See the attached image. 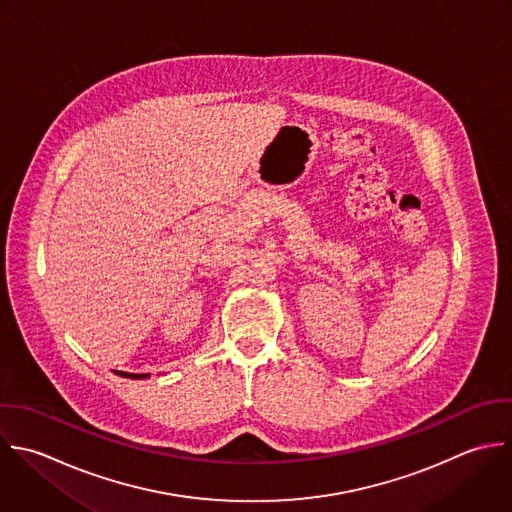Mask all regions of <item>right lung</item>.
<instances>
[{
    "mask_svg": "<svg viewBox=\"0 0 512 512\" xmlns=\"http://www.w3.org/2000/svg\"><path fill=\"white\" fill-rule=\"evenodd\" d=\"M119 375H125V377H131V379H145L149 375H135V373H119Z\"/></svg>",
    "mask_w": 512,
    "mask_h": 512,
    "instance_id": "right-lung-1",
    "label": "right lung"
}]
</instances>
